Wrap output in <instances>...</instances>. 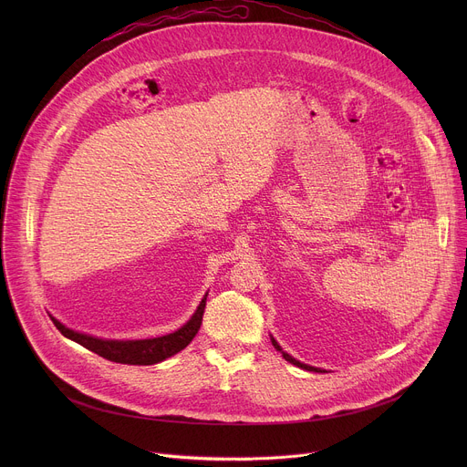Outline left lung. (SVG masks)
Returning a JSON list of instances; mask_svg holds the SVG:
<instances>
[{"mask_svg":"<svg viewBox=\"0 0 467 467\" xmlns=\"http://www.w3.org/2000/svg\"><path fill=\"white\" fill-rule=\"evenodd\" d=\"M272 344H274V348L277 349V351H281V355L285 357V360H288L290 364H294V366H297V368H301V369H306V371H316V373H327L325 369H321V368H314V366H308V364H303V362H299V360H296L294 357H290L286 351H283V348L277 344V340L272 337Z\"/></svg>","mask_w":467,"mask_h":467,"instance_id":"obj_1","label":"left lung"}]
</instances>
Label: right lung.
Returning a JSON list of instances; mask_svg holds the SVG:
<instances>
[{
    "label": "right lung",
    "instance_id": "add662e5",
    "mask_svg": "<svg viewBox=\"0 0 467 467\" xmlns=\"http://www.w3.org/2000/svg\"><path fill=\"white\" fill-rule=\"evenodd\" d=\"M207 296L199 303L197 310L192 314V317L177 330L170 332V335L157 337V338H146V340H107V338H98L92 335H85V332L68 328L62 325L57 317L49 316L55 327L60 330V335L70 338L72 342L90 349L92 353L112 360L119 364H130V366H151L157 362H162L179 351H182L197 335L199 327H202L203 321V312L207 305Z\"/></svg>",
    "mask_w": 467,
    "mask_h": 467
}]
</instances>
